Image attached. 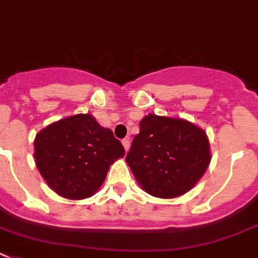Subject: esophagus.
Returning a JSON list of instances; mask_svg holds the SVG:
<instances>
[{
	"label": "esophagus",
	"instance_id": "obj_1",
	"mask_svg": "<svg viewBox=\"0 0 258 258\" xmlns=\"http://www.w3.org/2000/svg\"><path fill=\"white\" fill-rule=\"evenodd\" d=\"M122 144H123V146H124V150L128 151V149H130V140H128V139H123V140H122Z\"/></svg>",
	"mask_w": 258,
	"mask_h": 258
}]
</instances>
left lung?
Masks as SVG:
<instances>
[{
    "mask_svg": "<svg viewBox=\"0 0 258 258\" xmlns=\"http://www.w3.org/2000/svg\"><path fill=\"white\" fill-rule=\"evenodd\" d=\"M210 159L201 128L179 118L149 114L140 122L126 162L149 195L173 199L199 182Z\"/></svg>",
    "mask_w": 258,
    "mask_h": 258,
    "instance_id": "left-lung-1",
    "label": "left lung"
}]
</instances>
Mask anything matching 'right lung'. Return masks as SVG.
<instances>
[{"instance_id": "1", "label": "right lung", "mask_w": 258, "mask_h": 258, "mask_svg": "<svg viewBox=\"0 0 258 258\" xmlns=\"http://www.w3.org/2000/svg\"><path fill=\"white\" fill-rule=\"evenodd\" d=\"M34 149L35 164L48 186L71 200L93 196L110 165L124 156L121 141L90 114L49 124L37 135Z\"/></svg>"}]
</instances>
